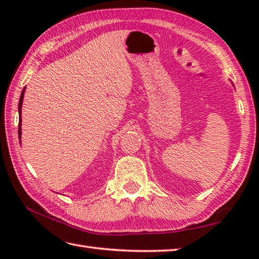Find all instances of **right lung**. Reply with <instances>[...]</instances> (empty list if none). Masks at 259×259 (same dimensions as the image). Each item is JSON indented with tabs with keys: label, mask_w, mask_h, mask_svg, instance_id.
Listing matches in <instances>:
<instances>
[{
	"label": "right lung",
	"mask_w": 259,
	"mask_h": 259,
	"mask_svg": "<svg viewBox=\"0 0 259 259\" xmlns=\"http://www.w3.org/2000/svg\"><path fill=\"white\" fill-rule=\"evenodd\" d=\"M24 91H25V87L24 89L22 90L21 93V97H20V101H19V139H20V144H21V134H22V129H21V125H22V118H21V113H22V103H23V97H24Z\"/></svg>",
	"instance_id": "obj_1"
}]
</instances>
